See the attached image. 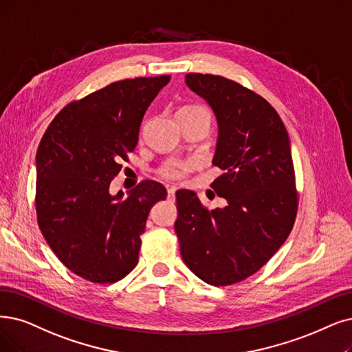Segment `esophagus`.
<instances>
[{
    "label": "esophagus",
    "mask_w": 352,
    "mask_h": 352,
    "mask_svg": "<svg viewBox=\"0 0 352 352\" xmlns=\"http://www.w3.org/2000/svg\"><path fill=\"white\" fill-rule=\"evenodd\" d=\"M175 196H176V188H168L167 189V199L175 201Z\"/></svg>",
    "instance_id": "1"
}]
</instances>
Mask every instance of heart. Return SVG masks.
<instances>
[{"mask_svg": "<svg viewBox=\"0 0 352 352\" xmlns=\"http://www.w3.org/2000/svg\"><path fill=\"white\" fill-rule=\"evenodd\" d=\"M201 107H184L182 109H198ZM199 166V162L196 159H188L184 162L168 163L159 170V175L167 180H182L185 179L190 172H193Z\"/></svg>", "mask_w": 352, "mask_h": 352, "instance_id": "heart-1", "label": "heart"}]
</instances>
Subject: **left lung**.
I'll use <instances>...</instances> for the list:
<instances>
[{"instance_id": "left-lung-1", "label": "left lung", "mask_w": 352, "mask_h": 352, "mask_svg": "<svg viewBox=\"0 0 352 352\" xmlns=\"http://www.w3.org/2000/svg\"><path fill=\"white\" fill-rule=\"evenodd\" d=\"M186 85L214 109L219 135L210 188L228 205L209 210L195 192H176L175 230L189 270L212 286L258 272L289 236L298 214L290 142L263 96L218 75L188 74Z\"/></svg>"}]
</instances>
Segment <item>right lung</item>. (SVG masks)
I'll list each match as a JSON object with an SVG mask.
<instances>
[{"label":"right lung","instance_id":"obj_1","mask_svg":"<svg viewBox=\"0 0 352 352\" xmlns=\"http://www.w3.org/2000/svg\"><path fill=\"white\" fill-rule=\"evenodd\" d=\"M170 76L124 79L67 104L50 122L36 154V212L58 258L92 283H116L138 263L159 182L143 180L122 199L111 180L138 142L148 105Z\"/></svg>","mask_w":352,"mask_h":352}]
</instances>
